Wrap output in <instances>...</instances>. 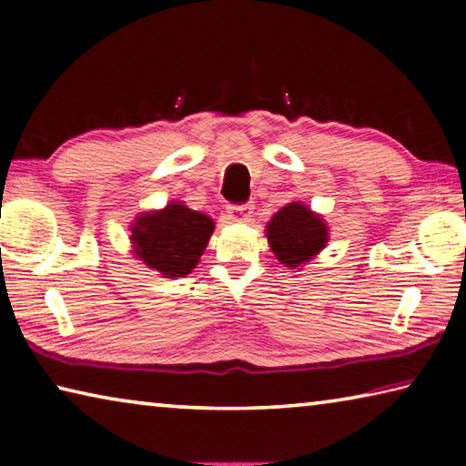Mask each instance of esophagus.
Returning a JSON list of instances; mask_svg holds the SVG:
<instances>
[{
	"instance_id": "obj_1",
	"label": "esophagus",
	"mask_w": 466,
	"mask_h": 466,
	"mask_svg": "<svg viewBox=\"0 0 466 466\" xmlns=\"http://www.w3.org/2000/svg\"><path fill=\"white\" fill-rule=\"evenodd\" d=\"M250 205H232V208H228V214L234 219V222H244V219H248L250 216Z\"/></svg>"
}]
</instances>
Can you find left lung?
Returning <instances> with one entry per match:
<instances>
[{"instance_id":"1","label":"left lung","mask_w":466,"mask_h":466,"mask_svg":"<svg viewBox=\"0 0 466 466\" xmlns=\"http://www.w3.org/2000/svg\"><path fill=\"white\" fill-rule=\"evenodd\" d=\"M269 247L286 267H302L327 247L329 230L325 219L310 211L309 205L288 203L267 224Z\"/></svg>"}]
</instances>
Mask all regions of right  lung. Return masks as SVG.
Listing matches in <instances>:
<instances>
[{
  "label": "right lung",
  "mask_w": 466,
  "mask_h": 466,
  "mask_svg": "<svg viewBox=\"0 0 466 466\" xmlns=\"http://www.w3.org/2000/svg\"><path fill=\"white\" fill-rule=\"evenodd\" d=\"M214 228L211 218L172 201L164 209L136 218L133 255L164 278H185L199 263Z\"/></svg>",
  "instance_id": "obj_1"
}]
</instances>
